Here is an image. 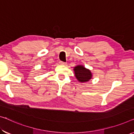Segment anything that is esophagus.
<instances>
[{"label": "esophagus", "mask_w": 134, "mask_h": 134, "mask_svg": "<svg viewBox=\"0 0 134 134\" xmlns=\"http://www.w3.org/2000/svg\"><path fill=\"white\" fill-rule=\"evenodd\" d=\"M59 63H60V64L62 65H66V62H62V61L59 62Z\"/></svg>", "instance_id": "34e87169"}]
</instances>
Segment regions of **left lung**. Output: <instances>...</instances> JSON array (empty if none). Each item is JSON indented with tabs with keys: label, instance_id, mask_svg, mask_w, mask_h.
Listing matches in <instances>:
<instances>
[{
	"label": "left lung",
	"instance_id": "1",
	"mask_svg": "<svg viewBox=\"0 0 134 134\" xmlns=\"http://www.w3.org/2000/svg\"><path fill=\"white\" fill-rule=\"evenodd\" d=\"M75 75L77 80L81 83L88 81L92 78V73L90 71L86 69L83 66L79 65L74 68Z\"/></svg>",
	"mask_w": 134,
	"mask_h": 134
}]
</instances>
